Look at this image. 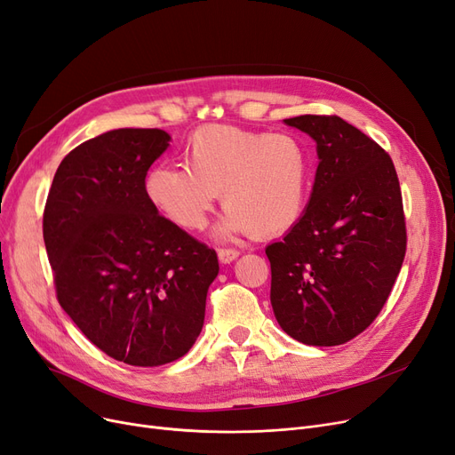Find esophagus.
Masks as SVG:
<instances>
[{"label":"esophagus","mask_w":455,"mask_h":455,"mask_svg":"<svg viewBox=\"0 0 455 455\" xmlns=\"http://www.w3.org/2000/svg\"><path fill=\"white\" fill-rule=\"evenodd\" d=\"M239 258V250L235 248H220L218 250V259H220L222 263H231Z\"/></svg>","instance_id":"obj_1"}]
</instances>
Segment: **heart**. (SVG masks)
<instances>
[{"mask_svg": "<svg viewBox=\"0 0 455 455\" xmlns=\"http://www.w3.org/2000/svg\"><path fill=\"white\" fill-rule=\"evenodd\" d=\"M185 168L156 166L145 196L175 226L199 231L222 192V235L276 237L293 228L310 197L314 156L291 134L207 124L183 148Z\"/></svg>", "mask_w": 455, "mask_h": 455, "instance_id": "b5f03b06", "label": "heart"}]
</instances>
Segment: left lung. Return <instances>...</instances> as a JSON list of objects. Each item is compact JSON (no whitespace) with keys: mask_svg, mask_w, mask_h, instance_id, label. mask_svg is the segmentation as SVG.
I'll use <instances>...</instances> for the list:
<instances>
[{"mask_svg":"<svg viewBox=\"0 0 455 455\" xmlns=\"http://www.w3.org/2000/svg\"><path fill=\"white\" fill-rule=\"evenodd\" d=\"M283 121L315 140L319 166L300 220L265 248L270 304L291 338L331 347L368 329L402 270V188L388 153L347 121Z\"/></svg>","mask_w":455,"mask_h":455,"instance_id":"obj_1","label":"left lung"}]
</instances>
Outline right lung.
Instances as JSON below:
<instances>
[{
  "label": "right lung",
  "mask_w": 455,
  "mask_h": 455,
  "mask_svg": "<svg viewBox=\"0 0 455 455\" xmlns=\"http://www.w3.org/2000/svg\"><path fill=\"white\" fill-rule=\"evenodd\" d=\"M168 141L158 129L84 141L61 160L43 216L61 307L100 351L141 368L190 351L218 275L216 251L145 196V175Z\"/></svg>",
  "instance_id": "1"
}]
</instances>
